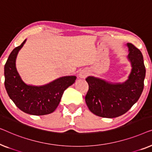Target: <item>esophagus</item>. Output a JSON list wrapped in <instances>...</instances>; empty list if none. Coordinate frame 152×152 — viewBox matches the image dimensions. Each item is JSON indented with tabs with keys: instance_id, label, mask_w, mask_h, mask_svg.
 <instances>
[{
	"instance_id": "esophagus-1",
	"label": "esophagus",
	"mask_w": 152,
	"mask_h": 152,
	"mask_svg": "<svg viewBox=\"0 0 152 152\" xmlns=\"http://www.w3.org/2000/svg\"><path fill=\"white\" fill-rule=\"evenodd\" d=\"M89 75V72L86 69H83L79 73V77L80 78H85L86 77Z\"/></svg>"
}]
</instances>
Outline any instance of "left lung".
Instances as JSON below:
<instances>
[{"mask_svg": "<svg viewBox=\"0 0 152 152\" xmlns=\"http://www.w3.org/2000/svg\"><path fill=\"white\" fill-rule=\"evenodd\" d=\"M127 45L132 72L125 83H109L94 76L86 78L89 89L85 102L89 110L96 116L112 118L125 114L142 92L146 72L142 54L133 44Z\"/></svg>", "mask_w": 152, "mask_h": 152, "instance_id": "1", "label": "left lung"}]
</instances>
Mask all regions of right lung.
Listing matches in <instances>:
<instances>
[{"instance_id": "right-lung-1", "label": "right lung", "mask_w": 152, "mask_h": 152, "mask_svg": "<svg viewBox=\"0 0 152 152\" xmlns=\"http://www.w3.org/2000/svg\"><path fill=\"white\" fill-rule=\"evenodd\" d=\"M20 46L16 47L10 54L5 67V86L10 98L16 107L27 114L42 116L54 112L57 108L64 91L75 82V76H63L42 86L25 84L16 67V59Z\"/></svg>"}]
</instances>
